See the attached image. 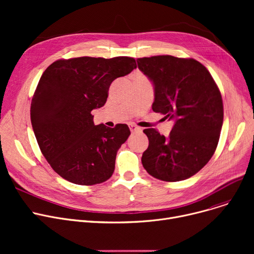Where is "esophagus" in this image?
Returning a JSON list of instances; mask_svg holds the SVG:
<instances>
[{
  "label": "esophagus",
  "mask_w": 254,
  "mask_h": 254,
  "mask_svg": "<svg viewBox=\"0 0 254 254\" xmlns=\"http://www.w3.org/2000/svg\"><path fill=\"white\" fill-rule=\"evenodd\" d=\"M128 127H129V129H130L131 132H140V131H142V128L137 127V126H135V125H128Z\"/></svg>",
  "instance_id": "esophagus-1"
}]
</instances>
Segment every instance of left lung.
I'll list each match as a JSON object with an SVG mask.
<instances>
[{"mask_svg":"<svg viewBox=\"0 0 254 254\" xmlns=\"http://www.w3.org/2000/svg\"><path fill=\"white\" fill-rule=\"evenodd\" d=\"M154 87L152 110L174 120L169 137L145 128L149 145L142 155L148 174L163 181L185 180L214 154L223 122L220 91L211 74L193 59L156 56L137 60Z\"/></svg>","mask_w":254,"mask_h":254,"instance_id":"obj_1","label":"left lung"}]
</instances>
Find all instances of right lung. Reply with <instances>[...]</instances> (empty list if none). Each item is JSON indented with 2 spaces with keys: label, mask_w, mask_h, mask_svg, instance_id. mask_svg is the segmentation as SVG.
<instances>
[{
  "label": "right lung",
  "mask_w": 254,
  "mask_h": 254,
  "mask_svg": "<svg viewBox=\"0 0 254 254\" xmlns=\"http://www.w3.org/2000/svg\"><path fill=\"white\" fill-rule=\"evenodd\" d=\"M137 68L132 58H75L52 63L42 74L31 104L39 147L60 176L79 185L108 180L118 149L130 135L127 125L93 124L111 83Z\"/></svg>",
  "instance_id": "obj_1"
}]
</instances>
